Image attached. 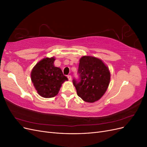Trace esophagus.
Here are the masks:
<instances>
[{
    "instance_id": "obj_1",
    "label": "esophagus",
    "mask_w": 147,
    "mask_h": 147,
    "mask_svg": "<svg viewBox=\"0 0 147 147\" xmlns=\"http://www.w3.org/2000/svg\"><path fill=\"white\" fill-rule=\"evenodd\" d=\"M67 78H68V79H69V80H72V76H71L70 75H67Z\"/></svg>"
}]
</instances>
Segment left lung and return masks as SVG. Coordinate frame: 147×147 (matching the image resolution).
<instances>
[{
	"instance_id": "1",
	"label": "left lung",
	"mask_w": 147,
	"mask_h": 147,
	"mask_svg": "<svg viewBox=\"0 0 147 147\" xmlns=\"http://www.w3.org/2000/svg\"><path fill=\"white\" fill-rule=\"evenodd\" d=\"M80 81L73 80L77 95L84 102L92 103L105 94L110 81V72L102 60L92 56H83L78 67Z\"/></svg>"
}]
</instances>
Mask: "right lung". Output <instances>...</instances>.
Listing matches in <instances>:
<instances>
[{"label":"right lung","instance_id":"obj_1","mask_svg":"<svg viewBox=\"0 0 147 147\" xmlns=\"http://www.w3.org/2000/svg\"><path fill=\"white\" fill-rule=\"evenodd\" d=\"M55 57H45L35 64L30 73L31 81L38 94L45 98L56 96L68 78L54 65Z\"/></svg>","mask_w":147,"mask_h":147}]
</instances>
